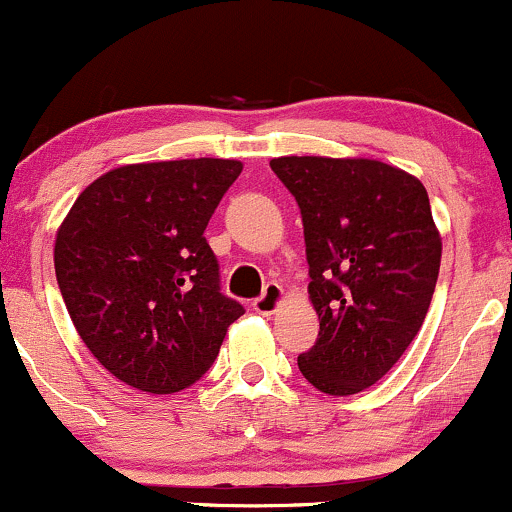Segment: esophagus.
Instances as JSON below:
<instances>
[{"instance_id":"1","label":"esophagus","mask_w":512,"mask_h":512,"mask_svg":"<svg viewBox=\"0 0 512 512\" xmlns=\"http://www.w3.org/2000/svg\"><path fill=\"white\" fill-rule=\"evenodd\" d=\"M281 298H284V289L279 284H267L264 286L262 296L252 301V310L260 315H272L276 308H279Z\"/></svg>"}]
</instances>
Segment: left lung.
<instances>
[{
    "label": "left lung",
    "mask_w": 512,
    "mask_h": 512,
    "mask_svg": "<svg viewBox=\"0 0 512 512\" xmlns=\"http://www.w3.org/2000/svg\"><path fill=\"white\" fill-rule=\"evenodd\" d=\"M269 166L301 207L320 317L298 368L327 395H356L414 342L436 291L443 245L426 187L370 158L281 156Z\"/></svg>",
    "instance_id": "1"
}]
</instances>
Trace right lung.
<instances>
[{
  "instance_id": "add662e5",
  "label": "right lung",
  "mask_w": 512,
  "mask_h": 512,
  "mask_svg": "<svg viewBox=\"0 0 512 512\" xmlns=\"http://www.w3.org/2000/svg\"><path fill=\"white\" fill-rule=\"evenodd\" d=\"M243 170L226 158L134 163L81 192L55 240L76 332L122 383L151 395L195 385L245 308L221 293L204 228Z\"/></svg>"
}]
</instances>
